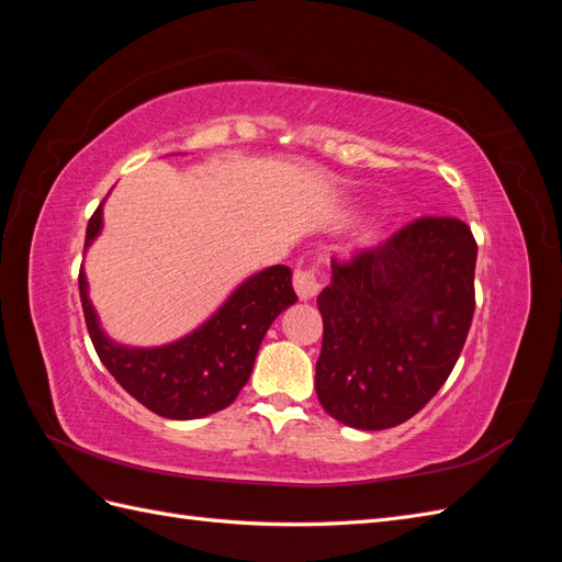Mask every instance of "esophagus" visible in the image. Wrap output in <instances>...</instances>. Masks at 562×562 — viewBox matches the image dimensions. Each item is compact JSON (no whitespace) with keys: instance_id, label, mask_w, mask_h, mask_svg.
<instances>
[{"instance_id":"34e87169","label":"esophagus","mask_w":562,"mask_h":562,"mask_svg":"<svg viewBox=\"0 0 562 562\" xmlns=\"http://www.w3.org/2000/svg\"><path fill=\"white\" fill-rule=\"evenodd\" d=\"M293 285L300 300H312L318 293V269L316 267H297L293 274Z\"/></svg>"}]
</instances>
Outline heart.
<instances>
[{
    "instance_id": "obj_1",
    "label": "heart",
    "mask_w": 562,
    "mask_h": 562,
    "mask_svg": "<svg viewBox=\"0 0 562 562\" xmlns=\"http://www.w3.org/2000/svg\"><path fill=\"white\" fill-rule=\"evenodd\" d=\"M384 236V225H372V227H368L361 236H359V246H363V248H370V246H375L380 239Z\"/></svg>"
}]
</instances>
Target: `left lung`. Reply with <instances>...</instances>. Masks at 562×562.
Segmentation results:
<instances>
[{
  "label": "left lung",
  "mask_w": 562,
  "mask_h": 562,
  "mask_svg": "<svg viewBox=\"0 0 562 562\" xmlns=\"http://www.w3.org/2000/svg\"><path fill=\"white\" fill-rule=\"evenodd\" d=\"M473 234L457 217H419L384 244L333 260L316 304V396L353 429H391L446 384L475 310Z\"/></svg>",
  "instance_id": "1"
}]
</instances>
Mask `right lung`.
<instances>
[{
	"mask_svg": "<svg viewBox=\"0 0 562 562\" xmlns=\"http://www.w3.org/2000/svg\"><path fill=\"white\" fill-rule=\"evenodd\" d=\"M103 229V203L87 227V250ZM293 271L267 267L246 279L206 323L164 347H124L103 333L79 271L81 310L100 361L128 394L168 419H199L227 407L248 382L262 337L297 302Z\"/></svg>",
	"mask_w": 562,
	"mask_h": 562,
	"instance_id": "obj_1",
	"label": "right lung"
}]
</instances>
